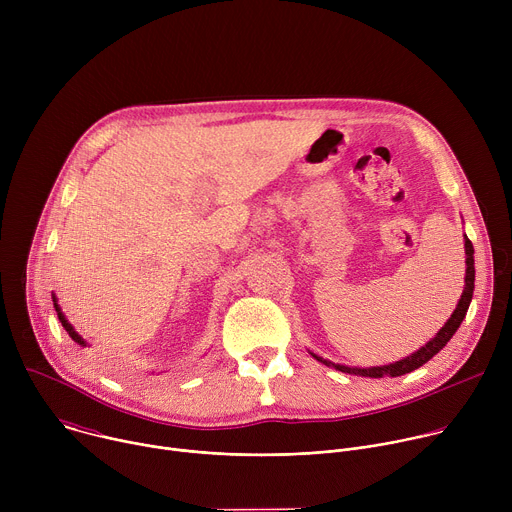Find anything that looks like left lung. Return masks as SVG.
Segmentation results:
<instances>
[{
	"label": "left lung",
	"instance_id": "8db88e82",
	"mask_svg": "<svg viewBox=\"0 0 512 512\" xmlns=\"http://www.w3.org/2000/svg\"><path fill=\"white\" fill-rule=\"evenodd\" d=\"M464 245H466V287H464V294H462V298H460V302H458V308L454 310L452 318L444 324V328H442L440 332L435 334V338H431L425 346H421L417 352H413L411 356H407V358H403V360H397V362H393V364H385V367H373V369H350V367H344V364H334V362H330V360H324V358H320V356H316V354H314V358H318L320 362H324L326 367H334V369H338V371H342V373L360 375V377H375V379L385 377V375H389V377H401V375H405V373H411V371L423 367V364H425L429 358H433L437 352H440V350L450 342V338H452V336L456 334V330L460 328V324H462V320H464V316H466V312H468V306H470V302H472L474 277H476V271H474V247H472V243H470L468 237H466Z\"/></svg>",
	"mask_w": 512,
	"mask_h": 512
}]
</instances>
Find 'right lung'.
I'll list each match as a JSON object with an SVG mask.
<instances>
[{
  "label": "right lung",
  "mask_w": 512,
  "mask_h": 512,
  "mask_svg": "<svg viewBox=\"0 0 512 512\" xmlns=\"http://www.w3.org/2000/svg\"><path fill=\"white\" fill-rule=\"evenodd\" d=\"M52 302H54V308H56V312H58V320L62 322V326H64V330L68 332V336H70L72 340H75L77 344H83V346H87V344H85V340H83V338H81V336L75 332V328H72V326L68 324V320L64 318V314L60 312V308H58V304H56V298H54V296H52Z\"/></svg>",
  "instance_id": "obj_1"
}]
</instances>
